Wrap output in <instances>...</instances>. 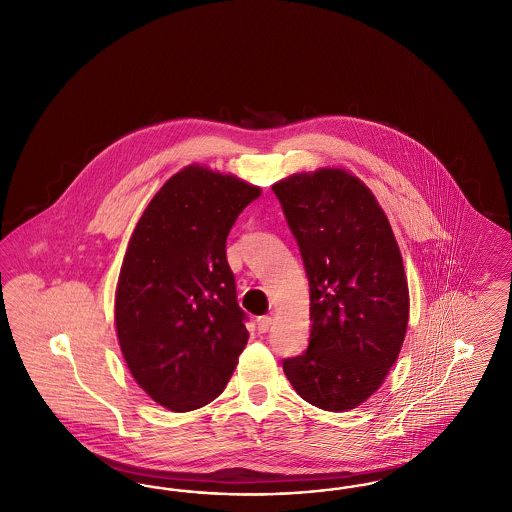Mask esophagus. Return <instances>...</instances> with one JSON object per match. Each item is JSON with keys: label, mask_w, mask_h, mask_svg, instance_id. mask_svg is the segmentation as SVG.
Wrapping results in <instances>:
<instances>
[{"label": "esophagus", "mask_w": 512, "mask_h": 512, "mask_svg": "<svg viewBox=\"0 0 512 512\" xmlns=\"http://www.w3.org/2000/svg\"><path fill=\"white\" fill-rule=\"evenodd\" d=\"M272 326V318L270 316H261L259 320H257V329H259V333H266L268 329Z\"/></svg>", "instance_id": "1"}]
</instances>
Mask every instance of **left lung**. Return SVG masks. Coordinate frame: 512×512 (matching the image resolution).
Returning a JSON list of instances; mask_svg holds the SVG:
<instances>
[{
  "mask_svg": "<svg viewBox=\"0 0 512 512\" xmlns=\"http://www.w3.org/2000/svg\"><path fill=\"white\" fill-rule=\"evenodd\" d=\"M310 286L308 348L284 360L297 394L326 411L366 402L406 337L408 282L389 219L345 169L297 173L272 186Z\"/></svg>",
  "mask_w": 512,
  "mask_h": 512,
  "instance_id": "1",
  "label": "left lung"
}]
</instances>
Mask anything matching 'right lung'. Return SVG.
Segmentation results:
<instances>
[{"label": "right lung", "instance_id": "right-lung-1", "mask_svg": "<svg viewBox=\"0 0 512 512\" xmlns=\"http://www.w3.org/2000/svg\"><path fill=\"white\" fill-rule=\"evenodd\" d=\"M261 188L188 165L133 230L116 289V329L139 387L171 411L215 400L246 348L226 236Z\"/></svg>", "mask_w": 512, "mask_h": 512}]
</instances>
